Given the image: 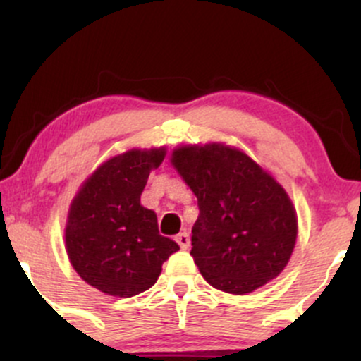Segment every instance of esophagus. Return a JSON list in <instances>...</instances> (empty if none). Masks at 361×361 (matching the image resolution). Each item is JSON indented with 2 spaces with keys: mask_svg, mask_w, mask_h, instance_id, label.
Wrapping results in <instances>:
<instances>
[{
  "mask_svg": "<svg viewBox=\"0 0 361 361\" xmlns=\"http://www.w3.org/2000/svg\"><path fill=\"white\" fill-rule=\"evenodd\" d=\"M176 243L180 244L181 250H188L190 247V235L188 233H180L176 235Z\"/></svg>",
  "mask_w": 361,
  "mask_h": 361,
  "instance_id": "obj_1",
  "label": "esophagus"
}]
</instances>
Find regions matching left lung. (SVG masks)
Here are the masks:
<instances>
[{"label": "left lung", "mask_w": 361, "mask_h": 361, "mask_svg": "<svg viewBox=\"0 0 361 361\" xmlns=\"http://www.w3.org/2000/svg\"><path fill=\"white\" fill-rule=\"evenodd\" d=\"M171 163L198 202L190 255L204 279L235 295L275 279L297 239L285 190L251 157L222 144L180 147Z\"/></svg>", "instance_id": "obj_1"}]
</instances>
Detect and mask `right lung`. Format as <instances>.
I'll return each mask as SVG.
<instances>
[{
    "instance_id": "add662e5",
    "label": "right lung",
    "mask_w": 361,
    "mask_h": 361,
    "mask_svg": "<svg viewBox=\"0 0 361 361\" xmlns=\"http://www.w3.org/2000/svg\"><path fill=\"white\" fill-rule=\"evenodd\" d=\"M163 159L164 149L111 157L74 198L66 250L78 275L103 293L132 297L151 288L164 261L180 250L159 234L154 210L140 205L149 173Z\"/></svg>"
}]
</instances>
